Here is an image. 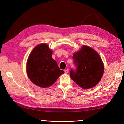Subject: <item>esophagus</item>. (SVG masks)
<instances>
[{"label": "esophagus", "instance_id": "obj_1", "mask_svg": "<svg viewBox=\"0 0 124 124\" xmlns=\"http://www.w3.org/2000/svg\"><path fill=\"white\" fill-rule=\"evenodd\" d=\"M64 71H65V73H68V69H65V70H64Z\"/></svg>", "mask_w": 124, "mask_h": 124}]
</instances>
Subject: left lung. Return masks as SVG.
Returning <instances> with one entry per match:
<instances>
[{
  "label": "left lung",
  "mask_w": 124,
  "mask_h": 124,
  "mask_svg": "<svg viewBox=\"0 0 124 124\" xmlns=\"http://www.w3.org/2000/svg\"><path fill=\"white\" fill-rule=\"evenodd\" d=\"M72 58L77 70H71L70 77L78 85L86 89L93 88L99 83L103 74L104 65L95 50L83 45L73 54Z\"/></svg>",
  "instance_id": "left-lung-1"
}]
</instances>
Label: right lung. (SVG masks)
I'll use <instances>...</instances> for the list:
<instances>
[{
	"label": "right lung",
	"mask_w": 124,
	"mask_h": 124,
	"mask_svg": "<svg viewBox=\"0 0 124 124\" xmlns=\"http://www.w3.org/2000/svg\"><path fill=\"white\" fill-rule=\"evenodd\" d=\"M53 51L46 43L35 47L29 54L26 64V72L33 84L42 88L53 85L64 71L52 58Z\"/></svg>",
	"instance_id": "add662e5"
}]
</instances>
